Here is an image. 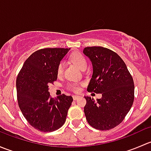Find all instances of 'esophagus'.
Instances as JSON below:
<instances>
[{
    "label": "esophagus",
    "mask_w": 151,
    "mask_h": 151,
    "mask_svg": "<svg viewBox=\"0 0 151 151\" xmlns=\"http://www.w3.org/2000/svg\"><path fill=\"white\" fill-rule=\"evenodd\" d=\"M80 96H77V95H74V96H73V99H74V100H77V99H78L79 98H80Z\"/></svg>",
    "instance_id": "1"
}]
</instances>
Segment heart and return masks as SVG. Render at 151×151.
Returning <instances> with one entry per match:
<instances>
[{
	"label": "heart",
	"mask_w": 151,
	"mask_h": 151,
	"mask_svg": "<svg viewBox=\"0 0 151 151\" xmlns=\"http://www.w3.org/2000/svg\"><path fill=\"white\" fill-rule=\"evenodd\" d=\"M70 59L71 61L77 65L79 68L81 70H85L87 67V59L83 55L82 53L79 52H73L72 54L70 55ZM63 65L62 63H60L57 66V69H56V73H57L58 76H61L63 74ZM68 88L71 89V91L74 92H79L80 91L81 87H80V84L77 83H69L68 85Z\"/></svg>",
	"instance_id": "1"
}]
</instances>
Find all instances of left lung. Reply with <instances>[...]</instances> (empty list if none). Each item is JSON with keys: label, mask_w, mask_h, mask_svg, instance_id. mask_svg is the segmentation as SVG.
Wrapping results in <instances>:
<instances>
[{"label": "left lung", "mask_w": 151, "mask_h": 151, "mask_svg": "<svg viewBox=\"0 0 151 151\" xmlns=\"http://www.w3.org/2000/svg\"><path fill=\"white\" fill-rule=\"evenodd\" d=\"M83 53L91 59L93 71L87 91L102 95L96 102L91 97H85V117L92 127L109 130L122 122L133 104V78L122 58L112 50L87 47Z\"/></svg>", "instance_id": "8db88e82"}]
</instances>
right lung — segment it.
<instances>
[{
    "mask_svg": "<svg viewBox=\"0 0 151 151\" xmlns=\"http://www.w3.org/2000/svg\"><path fill=\"white\" fill-rule=\"evenodd\" d=\"M68 50L44 48L34 52L17 77L19 109L29 124L40 132H54L61 127L73 101L71 96L65 94L52 98L48 91L49 85L57 80V66Z\"/></svg>",
    "mask_w": 151,
    "mask_h": 151,
    "instance_id": "right-lung-1",
    "label": "right lung"
}]
</instances>
